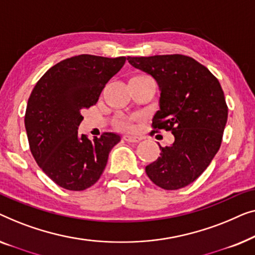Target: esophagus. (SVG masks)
I'll list each match as a JSON object with an SVG mask.
<instances>
[{"label": "esophagus", "instance_id": "esophagus-1", "mask_svg": "<svg viewBox=\"0 0 255 255\" xmlns=\"http://www.w3.org/2000/svg\"><path fill=\"white\" fill-rule=\"evenodd\" d=\"M124 139L129 143H137L142 141L141 136H132V135H124Z\"/></svg>", "mask_w": 255, "mask_h": 255}]
</instances>
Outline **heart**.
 <instances>
[{"label":"heart","instance_id":"1","mask_svg":"<svg viewBox=\"0 0 255 255\" xmlns=\"http://www.w3.org/2000/svg\"><path fill=\"white\" fill-rule=\"evenodd\" d=\"M134 120V118H128V119H121L119 121V126L125 129L131 128V121Z\"/></svg>","mask_w":255,"mask_h":255}]
</instances>
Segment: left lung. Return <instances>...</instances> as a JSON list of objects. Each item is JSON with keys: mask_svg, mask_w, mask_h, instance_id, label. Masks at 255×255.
<instances>
[{"mask_svg": "<svg viewBox=\"0 0 255 255\" xmlns=\"http://www.w3.org/2000/svg\"><path fill=\"white\" fill-rule=\"evenodd\" d=\"M127 60L150 75L159 88L153 132L170 130L174 136L172 144L159 145L160 156L145 166L146 174L167 191L185 187L202 174L220 150L228 120L220 82L189 56H128Z\"/></svg>", "mask_w": 255, "mask_h": 255, "instance_id": "1", "label": "left lung"}]
</instances>
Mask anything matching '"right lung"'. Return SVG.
I'll return each mask as SVG.
<instances>
[{"label":"right lung","instance_id":"obj_1","mask_svg":"<svg viewBox=\"0 0 255 255\" xmlns=\"http://www.w3.org/2000/svg\"><path fill=\"white\" fill-rule=\"evenodd\" d=\"M125 62V56L69 57L46 71L32 90L24 120L28 144L39 167L60 187L84 191L95 185L120 142L116 132L91 141L77 129L83 120L81 111L98 102Z\"/></svg>","mask_w":255,"mask_h":255}]
</instances>
